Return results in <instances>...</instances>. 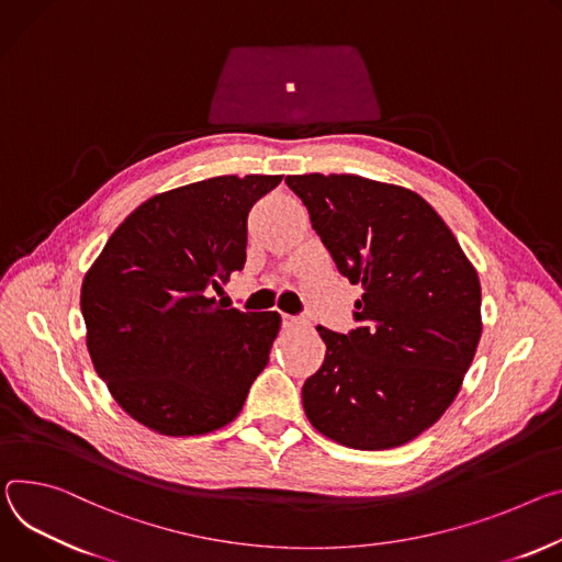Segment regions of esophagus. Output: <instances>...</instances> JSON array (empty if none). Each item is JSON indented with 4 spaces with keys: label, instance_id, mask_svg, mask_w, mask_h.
<instances>
[{
    "label": "esophagus",
    "instance_id": "34e87169",
    "mask_svg": "<svg viewBox=\"0 0 562 562\" xmlns=\"http://www.w3.org/2000/svg\"><path fill=\"white\" fill-rule=\"evenodd\" d=\"M282 325H284V327H302V325H307V321L284 314V316H282Z\"/></svg>",
    "mask_w": 562,
    "mask_h": 562
}]
</instances>
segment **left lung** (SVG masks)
Instances as JSON below:
<instances>
[{
    "instance_id": "8db88e82",
    "label": "left lung",
    "mask_w": 562,
    "mask_h": 562,
    "mask_svg": "<svg viewBox=\"0 0 562 562\" xmlns=\"http://www.w3.org/2000/svg\"><path fill=\"white\" fill-rule=\"evenodd\" d=\"M336 269L361 284L353 321L304 381L312 426L356 450L403 446L454 401L482 336L480 278L417 192L356 175H293Z\"/></svg>"
}]
</instances>
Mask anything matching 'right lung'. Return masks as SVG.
<instances>
[{"mask_svg": "<svg viewBox=\"0 0 562 562\" xmlns=\"http://www.w3.org/2000/svg\"><path fill=\"white\" fill-rule=\"evenodd\" d=\"M280 175L213 177L147 199L82 280L98 376L123 411L168 437L231 424L269 363L278 312L222 310L211 295L246 262V220Z\"/></svg>", "mask_w": 562, "mask_h": 562, "instance_id": "obj_1", "label": "right lung"}]
</instances>
